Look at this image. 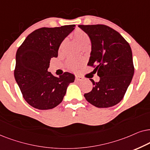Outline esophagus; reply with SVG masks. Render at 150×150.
Masks as SVG:
<instances>
[{
	"label": "esophagus",
	"instance_id": "obj_1",
	"mask_svg": "<svg viewBox=\"0 0 150 150\" xmlns=\"http://www.w3.org/2000/svg\"><path fill=\"white\" fill-rule=\"evenodd\" d=\"M75 80H76V81H82L83 80V77L79 76V75H76V76H75Z\"/></svg>",
	"mask_w": 150,
	"mask_h": 150
}]
</instances>
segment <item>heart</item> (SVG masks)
<instances>
[{"mask_svg": "<svg viewBox=\"0 0 150 150\" xmlns=\"http://www.w3.org/2000/svg\"><path fill=\"white\" fill-rule=\"evenodd\" d=\"M73 38L76 40L77 42L79 44V45L81 47H82L84 45L90 43V42H91V39H90L88 35L85 31H83L82 29H77L73 32ZM64 42H63L62 43L59 49H61L62 47ZM81 64V62L79 61L75 60V59H69L67 62V65L69 69L77 70Z\"/></svg>", "mask_w": 150, "mask_h": 150, "instance_id": "obj_1", "label": "heart"}]
</instances>
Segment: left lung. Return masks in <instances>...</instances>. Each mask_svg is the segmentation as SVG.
Here are the masks:
<instances>
[{
    "instance_id": "1",
    "label": "left lung",
    "mask_w": 150,
    "mask_h": 150,
    "mask_svg": "<svg viewBox=\"0 0 150 150\" xmlns=\"http://www.w3.org/2000/svg\"><path fill=\"white\" fill-rule=\"evenodd\" d=\"M88 35L91 53L88 66L95 68L99 82L84 97L97 108H109L122 100L132 79L134 67L129 43L119 32L104 25H79Z\"/></svg>"
}]
</instances>
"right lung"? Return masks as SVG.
Masks as SVG:
<instances>
[{
  "instance_id": "add662e5",
  "label": "right lung",
  "mask_w": 150,
  "mask_h": 150,
  "mask_svg": "<svg viewBox=\"0 0 150 150\" xmlns=\"http://www.w3.org/2000/svg\"><path fill=\"white\" fill-rule=\"evenodd\" d=\"M75 25L42 27L26 38L16 55L14 77L23 97L32 107L49 110L63 100L68 86L75 80L73 74L65 72L59 77L48 72L50 60L57 57L64 39Z\"/></svg>"
}]
</instances>
